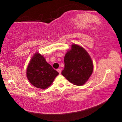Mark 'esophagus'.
I'll list each match as a JSON object with an SVG mask.
<instances>
[{
  "mask_svg": "<svg viewBox=\"0 0 122 122\" xmlns=\"http://www.w3.org/2000/svg\"><path fill=\"white\" fill-rule=\"evenodd\" d=\"M57 71L59 72V74H60V73H61V69H57Z\"/></svg>",
  "mask_w": 122,
  "mask_h": 122,
  "instance_id": "obj_1",
  "label": "esophagus"
}]
</instances>
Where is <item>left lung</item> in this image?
<instances>
[{
    "label": "left lung",
    "instance_id": "obj_1",
    "mask_svg": "<svg viewBox=\"0 0 122 122\" xmlns=\"http://www.w3.org/2000/svg\"><path fill=\"white\" fill-rule=\"evenodd\" d=\"M65 68L62 75L74 85L86 83L93 71V62L89 54L83 47L73 44L66 53Z\"/></svg>",
    "mask_w": 122,
    "mask_h": 122
}]
</instances>
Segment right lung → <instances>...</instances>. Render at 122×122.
I'll use <instances>...</instances> for the list:
<instances>
[{"mask_svg":"<svg viewBox=\"0 0 122 122\" xmlns=\"http://www.w3.org/2000/svg\"><path fill=\"white\" fill-rule=\"evenodd\" d=\"M59 73L46 62L40 53L33 55L26 71L28 81L35 87L45 89L51 86Z\"/></svg>","mask_w":122,"mask_h":122,"instance_id":"obj_1","label":"right lung"}]
</instances>
